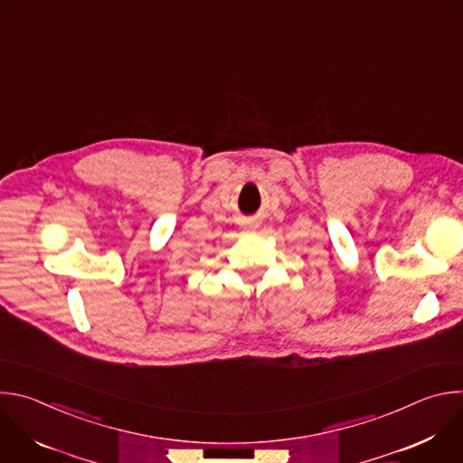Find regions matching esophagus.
Listing matches in <instances>:
<instances>
[{"label":"esophagus","mask_w":463,"mask_h":463,"mask_svg":"<svg viewBox=\"0 0 463 463\" xmlns=\"http://www.w3.org/2000/svg\"><path fill=\"white\" fill-rule=\"evenodd\" d=\"M256 227H258V223H254V222H247V223L243 225V229H245V231H254Z\"/></svg>","instance_id":"1"}]
</instances>
